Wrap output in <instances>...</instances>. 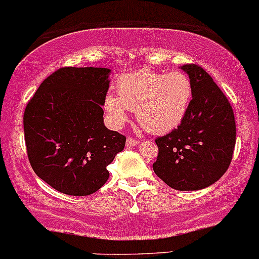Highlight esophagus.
<instances>
[{"mask_svg":"<svg viewBox=\"0 0 259 259\" xmlns=\"http://www.w3.org/2000/svg\"><path fill=\"white\" fill-rule=\"evenodd\" d=\"M138 145H139L138 140H135L133 138H127L126 139V146H127V147H134V146H138Z\"/></svg>","mask_w":259,"mask_h":259,"instance_id":"34e87169","label":"esophagus"}]
</instances>
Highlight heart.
Wrapping results in <instances>:
<instances>
[{
  "mask_svg": "<svg viewBox=\"0 0 259 259\" xmlns=\"http://www.w3.org/2000/svg\"><path fill=\"white\" fill-rule=\"evenodd\" d=\"M117 92L118 96L108 94L105 99V110L116 125L125 123L130 110L143 129L164 134L175 129L185 118L193 85L188 74L181 71L161 73L143 68L121 76Z\"/></svg>",
  "mask_w": 259,
  "mask_h": 259,
  "instance_id": "heart-1",
  "label": "heart"
}]
</instances>
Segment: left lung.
<instances>
[{
	"mask_svg": "<svg viewBox=\"0 0 259 259\" xmlns=\"http://www.w3.org/2000/svg\"><path fill=\"white\" fill-rule=\"evenodd\" d=\"M193 95L185 118L172 132L155 139V175L177 191L213 185L229 167L235 147L234 112L228 99L204 68L183 65Z\"/></svg>",
	"mask_w": 259,
	"mask_h": 259,
	"instance_id": "obj_1",
	"label": "left lung"
}]
</instances>
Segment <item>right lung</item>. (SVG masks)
Returning a JSON list of instances; mask_svg holds the SVG:
<instances>
[{
    "instance_id": "right-lung-1",
    "label": "right lung",
    "mask_w": 259,
    "mask_h": 259,
    "mask_svg": "<svg viewBox=\"0 0 259 259\" xmlns=\"http://www.w3.org/2000/svg\"><path fill=\"white\" fill-rule=\"evenodd\" d=\"M110 68L61 67L47 77L24 112L27 157L58 192L89 195L110 177L106 167L125 136L104 124Z\"/></svg>"
}]
</instances>
